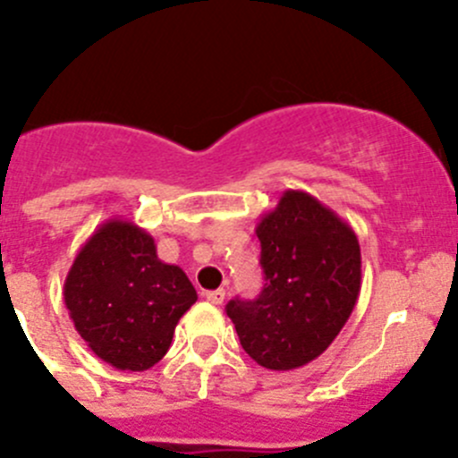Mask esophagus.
<instances>
[{
    "instance_id": "obj_1",
    "label": "esophagus",
    "mask_w": 458,
    "mask_h": 458,
    "mask_svg": "<svg viewBox=\"0 0 458 458\" xmlns=\"http://www.w3.org/2000/svg\"><path fill=\"white\" fill-rule=\"evenodd\" d=\"M204 298L208 302H213V305H222L225 302V289H216V291H206Z\"/></svg>"
}]
</instances>
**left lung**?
<instances>
[{
  "label": "left lung",
  "mask_w": 458,
  "mask_h": 458,
  "mask_svg": "<svg viewBox=\"0 0 458 458\" xmlns=\"http://www.w3.org/2000/svg\"><path fill=\"white\" fill-rule=\"evenodd\" d=\"M264 289L232 301L226 317L245 353L266 369L289 371L335 342L360 295L362 259L349 222L302 190H286L257 225Z\"/></svg>",
  "instance_id": "obj_1"
}]
</instances>
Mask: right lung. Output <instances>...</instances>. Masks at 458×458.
Listing matches in <instances>:
<instances>
[{
  "label": "right lung",
  "mask_w": 458,
  "mask_h": 458,
  "mask_svg": "<svg viewBox=\"0 0 458 458\" xmlns=\"http://www.w3.org/2000/svg\"><path fill=\"white\" fill-rule=\"evenodd\" d=\"M75 330L103 362L151 369L169 351L174 327L197 302L179 266L157 259L156 241L131 220H107L89 236L64 282Z\"/></svg>",
  "instance_id": "right-lung-1"
}]
</instances>
